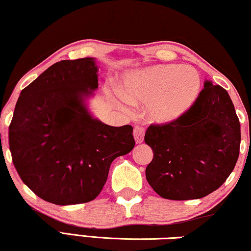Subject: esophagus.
Segmentation results:
<instances>
[{"label":"esophagus","mask_w":251,"mask_h":251,"mask_svg":"<svg viewBox=\"0 0 251 251\" xmlns=\"http://www.w3.org/2000/svg\"><path fill=\"white\" fill-rule=\"evenodd\" d=\"M134 138L136 144H141L144 141V136H145V128L142 126H136L134 128Z\"/></svg>","instance_id":"34e87169"}]
</instances>
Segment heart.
<instances>
[{"label": "heart", "instance_id": "1", "mask_svg": "<svg viewBox=\"0 0 251 251\" xmlns=\"http://www.w3.org/2000/svg\"><path fill=\"white\" fill-rule=\"evenodd\" d=\"M201 76L192 66L155 65L126 74L122 92L109 97L123 106L148 104L147 115L157 124L181 120L198 99Z\"/></svg>", "mask_w": 251, "mask_h": 251}]
</instances>
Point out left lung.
<instances>
[{
    "label": "left lung",
    "instance_id": "obj_1",
    "mask_svg": "<svg viewBox=\"0 0 251 251\" xmlns=\"http://www.w3.org/2000/svg\"><path fill=\"white\" fill-rule=\"evenodd\" d=\"M240 138L228 92L206 79L196 103L181 120L147 128L145 143L154 154L146 167L148 184L172 201L205 197L235 168Z\"/></svg>",
    "mask_w": 251,
    "mask_h": 251
}]
</instances>
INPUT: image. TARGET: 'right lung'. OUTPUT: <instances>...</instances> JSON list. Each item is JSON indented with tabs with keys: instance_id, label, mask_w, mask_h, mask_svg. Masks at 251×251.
<instances>
[{
	"instance_id": "obj_1",
	"label": "right lung",
	"mask_w": 251,
	"mask_h": 251,
	"mask_svg": "<svg viewBox=\"0 0 251 251\" xmlns=\"http://www.w3.org/2000/svg\"><path fill=\"white\" fill-rule=\"evenodd\" d=\"M94 57L50 66L21 92L8 127L15 169L32 192L55 205L99 196L112 161L133 150V127L104 124L88 100L99 87Z\"/></svg>"
}]
</instances>
